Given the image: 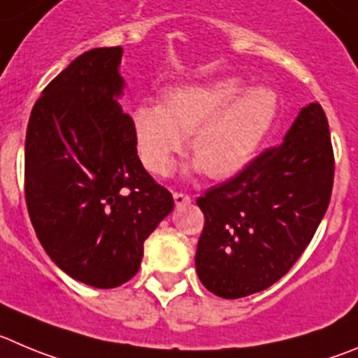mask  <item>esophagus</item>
I'll use <instances>...</instances> for the list:
<instances>
[{"label": "esophagus", "mask_w": 358, "mask_h": 358, "mask_svg": "<svg viewBox=\"0 0 358 358\" xmlns=\"http://www.w3.org/2000/svg\"><path fill=\"white\" fill-rule=\"evenodd\" d=\"M173 198H175V205L176 206H185V205H189L190 201H192V198H190L187 192H175V194H173Z\"/></svg>", "instance_id": "obj_1"}]
</instances>
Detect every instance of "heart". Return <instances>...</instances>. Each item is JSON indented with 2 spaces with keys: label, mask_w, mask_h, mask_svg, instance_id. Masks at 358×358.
I'll return each instance as SVG.
<instances>
[{
  "label": "heart",
  "mask_w": 358,
  "mask_h": 358,
  "mask_svg": "<svg viewBox=\"0 0 358 358\" xmlns=\"http://www.w3.org/2000/svg\"><path fill=\"white\" fill-rule=\"evenodd\" d=\"M277 113L268 88H250L240 78H222L173 90L166 103H139L132 113L143 164L166 176L190 138L192 168L212 178H228L255 159Z\"/></svg>",
  "instance_id": "obj_1"
}]
</instances>
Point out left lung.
I'll list each match as a JSON object with an SVG mask.
<instances>
[{"mask_svg": "<svg viewBox=\"0 0 358 358\" xmlns=\"http://www.w3.org/2000/svg\"><path fill=\"white\" fill-rule=\"evenodd\" d=\"M334 185L329 122L318 102L299 113L285 141L198 198L205 226L196 272L208 292L242 299L288 273L315 236Z\"/></svg>", "mask_w": 358, "mask_h": 358, "instance_id": "obj_1", "label": "left lung"}]
</instances>
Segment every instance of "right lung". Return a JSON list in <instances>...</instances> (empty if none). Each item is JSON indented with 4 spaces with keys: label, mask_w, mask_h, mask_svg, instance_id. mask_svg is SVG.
<instances>
[{
    "label": "right lung",
    "mask_w": 358,
    "mask_h": 358,
    "mask_svg": "<svg viewBox=\"0 0 358 358\" xmlns=\"http://www.w3.org/2000/svg\"><path fill=\"white\" fill-rule=\"evenodd\" d=\"M122 48L83 52L33 106L24 194L49 258L93 288L138 273L143 245L173 210V196L143 168L134 123L116 96Z\"/></svg>",
    "instance_id": "right-lung-1"
}]
</instances>
